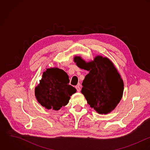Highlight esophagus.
<instances>
[{
	"mask_svg": "<svg viewBox=\"0 0 150 150\" xmlns=\"http://www.w3.org/2000/svg\"><path fill=\"white\" fill-rule=\"evenodd\" d=\"M75 88H76V89L78 92H79V91H81V88H80V87H79V86H76L75 87Z\"/></svg>",
	"mask_w": 150,
	"mask_h": 150,
	"instance_id": "34e87169",
	"label": "esophagus"
}]
</instances>
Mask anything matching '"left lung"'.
<instances>
[{
    "label": "left lung",
    "mask_w": 150,
    "mask_h": 150,
    "mask_svg": "<svg viewBox=\"0 0 150 150\" xmlns=\"http://www.w3.org/2000/svg\"><path fill=\"white\" fill-rule=\"evenodd\" d=\"M76 65L89 72L83 82L81 93L91 108L100 114H107L117 106L124 89L122 79L111 61L101 56L86 62L79 56L74 58Z\"/></svg>",
    "instance_id": "left-lung-1"
}]
</instances>
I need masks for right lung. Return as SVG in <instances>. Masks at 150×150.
<instances>
[{"mask_svg": "<svg viewBox=\"0 0 150 150\" xmlns=\"http://www.w3.org/2000/svg\"><path fill=\"white\" fill-rule=\"evenodd\" d=\"M69 82V76L62 69H47L43 73L39 84L35 88L38 101L47 110H59L68 103L70 96L76 91Z\"/></svg>", "mask_w": 150, "mask_h": 150, "instance_id": "add662e5", "label": "right lung"}]
</instances>
